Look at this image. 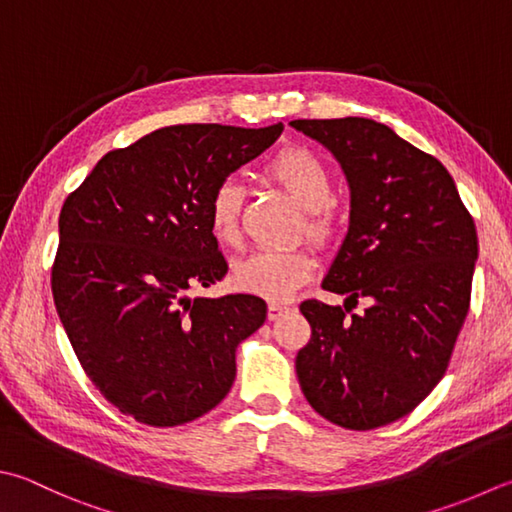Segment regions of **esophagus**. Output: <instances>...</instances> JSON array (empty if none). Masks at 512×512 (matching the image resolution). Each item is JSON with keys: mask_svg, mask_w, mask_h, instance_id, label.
<instances>
[{"mask_svg": "<svg viewBox=\"0 0 512 512\" xmlns=\"http://www.w3.org/2000/svg\"><path fill=\"white\" fill-rule=\"evenodd\" d=\"M287 310H289V307L283 305V303H269L267 305V318H269V321H276V318L283 316Z\"/></svg>", "mask_w": 512, "mask_h": 512, "instance_id": "1", "label": "esophagus"}]
</instances>
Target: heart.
Segmentation results:
<instances>
[{
	"label": "heart",
	"instance_id": "b5f03b06",
	"mask_svg": "<svg viewBox=\"0 0 512 512\" xmlns=\"http://www.w3.org/2000/svg\"><path fill=\"white\" fill-rule=\"evenodd\" d=\"M263 176L287 191L305 209L303 231L312 243L327 247L339 234L332 191V171L321 156L307 147H285L265 162ZM245 189L236 178H223L211 189L207 202L209 229L220 245L236 247L243 238ZM316 260L310 249H256L234 263L231 278L243 292L285 301L310 281Z\"/></svg>",
	"mask_w": 512,
	"mask_h": 512
}]
</instances>
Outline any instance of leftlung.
<instances>
[{"label": "left lung", "instance_id": "8db88e82", "mask_svg": "<svg viewBox=\"0 0 512 512\" xmlns=\"http://www.w3.org/2000/svg\"><path fill=\"white\" fill-rule=\"evenodd\" d=\"M350 182V229L323 289L301 303L312 336L296 354L305 399L327 421L372 430L406 417L446 374L470 307L477 229L437 158L368 118L294 120ZM359 297L363 315H350Z\"/></svg>", "mask_w": 512, "mask_h": 512}]
</instances>
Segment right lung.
I'll return each mask as SVG.
<instances>
[{
  "label": "right lung",
  "instance_id": "add662e5",
  "mask_svg": "<svg viewBox=\"0 0 512 512\" xmlns=\"http://www.w3.org/2000/svg\"><path fill=\"white\" fill-rule=\"evenodd\" d=\"M283 133L173 124L95 165L60 211L55 310L102 397L153 428L194 421L227 397L236 347L265 323L252 294L191 298L227 274L209 229L220 180Z\"/></svg>",
  "mask_w": 512,
  "mask_h": 512
}]
</instances>
